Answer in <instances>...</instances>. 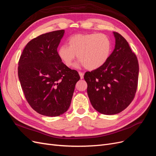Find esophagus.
I'll return each instance as SVG.
<instances>
[{
  "mask_svg": "<svg viewBox=\"0 0 156 156\" xmlns=\"http://www.w3.org/2000/svg\"><path fill=\"white\" fill-rule=\"evenodd\" d=\"M79 74L80 75V78H81V79H83L84 77V73L81 72H79Z\"/></svg>",
  "mask_w": 156,
  "mask_h": 156,
  "instance_id": "esophagus-1",
  "label": "esophagus"
}]
</instances>
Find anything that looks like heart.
I'll return each mask as SVG.
<instances>
[{
    "instance_id": "b5f03b06",
    "label": "heart",
    "mask_w": 156,
    "mask_h": 156,
    "mask_svg": "<svg viewBox=\"0 0 156 156\" xmlns=\"http://www.w3.org/2000/svg\"><path fill=\"white\" fill-rule=\"evenodd\" d=\"M66 45H60L58 56L68 67L72 66L76 55L79 61L76 66H85L89 70L100 68L109 58L112 42L104 34H79L70 37Z\"/></svg>"
}]
</instances>
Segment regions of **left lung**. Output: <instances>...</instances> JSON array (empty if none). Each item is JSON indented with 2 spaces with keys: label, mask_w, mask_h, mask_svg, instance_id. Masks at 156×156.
<instances>
[{
  "label": "left lung",
  "mask_w": 156,
  "mask_h": 156,
  "mask_svg": "<svg viewBox=\"0 0 156 156\" xmlns=\"http://www.w3.org/2000/svg\"><path fill=\"white\" fill-rule=\"evenodd\" d=\"M115 49L107 62L87 72V94L92 107L103 115L118 114L127 107L135 97L138 84L139 63L128 42L113 32Z\"/></svg>",
  "instance_id": "1"
}]
</instances>
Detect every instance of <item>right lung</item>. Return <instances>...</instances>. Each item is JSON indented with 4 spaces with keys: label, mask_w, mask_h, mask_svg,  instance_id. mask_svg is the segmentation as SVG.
Masks as SVG:
<instances>
[{
    "label": "right lung",
    "mask_w": 156,
    "mask_h": 156,
    "mask_svg": "<svg viewBox=\"0 0 156 156\" xmlns=\"http://www.w3.org/2000/svg\"><path fill=\"white\" fill-rule=\"evenodd\" d=\"M65 30L37 36L27 44L20 56L18 77L26 100L39 114L58 116L69 108L80 77L60 59L57 48Z\"/></svg>",
    "instance_id": "obj_1"
}]
</instances>
